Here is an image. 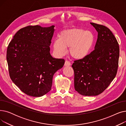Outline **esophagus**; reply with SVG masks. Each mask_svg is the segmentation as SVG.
Segmentation results:
<instances>
[{
  "instance_id": "obj_1",
  "label": "esophagus",
  "mask_w": 126,
  "mask_h": 126,
  "mask_svg": "<svg viewBox=\"0 0 126 126\" xmlns=\"http://www.w3.org/2000/svg\"><path fill=\"white\" fill-rule=\"evenodd\" d=\"M64 65L66 66H70L71 65V63L70 62H69L68 61H66L65 62V64Z\"/></svg>"
}]
</instances>
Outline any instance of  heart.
Instances as JSON below:
<instances>
[{
    "instance_id": "obj_1",
    "label": "heart",
    "mask_w": 126,
    "mask_h": 126,
    "mask_svg": "<svg viewBox=\"0 0 126 126\" xmlns=\"http://www.w3.org/2000/svg\"><path fill=\"white\" fill-rule=\"evenodd\" d=\"M95 36L91 31L82 29H74L60 33L58 40L53 43V48L60 56L66 53V48H69V54L76 59L86 57L95 42Z\"/></svg>"
}]
</instances>
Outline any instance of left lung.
<instances>
[{
    "label": "left lung",
    "mask_w": 126,
    "mask_h": 126,
    "mask_svg": "<svg viewBox=\"0 0 126 126\" xmlns=\"http://www.w3.org/2000/svg\"><path fill=\"white\" fill-rule=\"evenodd\" d=\"M90 24L98 32L94 50L72 65L75 90L82 95L95 96L106 89L116 76L120 47L113 33L104 25Z\"/></svg>",
    "instance_id": "obj_1"
}]
</instances>
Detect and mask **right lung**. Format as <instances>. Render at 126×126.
<instances>
[{
    "label": "right lung",
    "mask_w": 126,
    "mask_h": 126,
    "mask_svg": "<svg viewBox=\"0 0 126 126\" xmlns=\"http://www.w3.org/2000/svg\"><path fill=\"white\" fill-rule=\"evenodd\" d=\"M54 27L26 26L16 33L8 45L6 60L10 77L28 95L40 97L48 92L53 76L64 64V59L52 58L50 54Z\"/></svg>",
    "instance_id": "right-lung-1"
}]
</instances>
